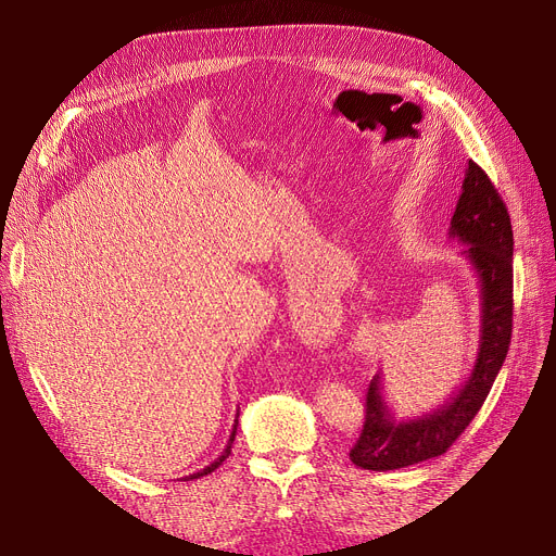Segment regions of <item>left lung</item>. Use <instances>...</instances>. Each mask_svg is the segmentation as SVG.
Listing matches in <instances>:
<instances>
[{"instance_id": "left-lung-1", "label": "left lung", "mask_w": 556, "mask_h": 556, "mask_svg": "<svg viewBox=\"0 0 556 556\" xmlns=\"http://www.w3.org/2000/svg\"><path fill=\"white\" fill-rule=\"evenodd\" d=\"M448 237L466 248L480 286V346L476 365L459 390L432 413L399 419L376 374L365 394V424L352 462L367 471H394L444 455L482 407L511 342L514 315V233L503 198L489 175L469 160Z\"/></svg>"}]
</instances>
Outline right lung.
<instances>
[{
	"label": "right lung",
	"instance_id": "1",
	"mask_svg": "<svg viewBox=\"0 0 556 556\" xmlns=\"http://www.w3.org/2000/svg\"><path fill=\"white\" fill-rule=\"evenodd\" d=\"M237 426H239V413H237V419H233V428H231V434H229V442H227V446H225V451L210 464V466H204L202 471H198V473H193V476H187V478H182V480H195V478H202V476H210L212 471H216L218 466L229 457V453H231V444H233V434H237Z\"/></svg>",
	"mask_w": 556,
	"mask_h": 556
}]
</instances>
